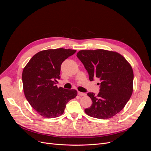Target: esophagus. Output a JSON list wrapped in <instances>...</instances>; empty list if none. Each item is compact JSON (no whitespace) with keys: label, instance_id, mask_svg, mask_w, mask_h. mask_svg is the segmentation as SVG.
I'll list each match as a JSON object with an SVG mask.
<instances>
[{"label":"esophagus","instance_id":"34e87169","mask_svg":"<svg viewBox=\"0 0 151 151\" xmlns=\"http://www.w3.org/2000/svg\"><path fill=\"white\" fill-rule=\"evenodd\" d=\"M78 95L80 96H86V93H81V92H78Z\"/></svg>","mask_w":151,"mask_h":151}]
</instances>
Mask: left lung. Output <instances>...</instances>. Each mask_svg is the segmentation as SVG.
<instances>
[{
    "mask_svg": "<svg viewBox=\"0 0 151 151\" xmlns=\"http://www.w3.org/2000/svg\"><path fill=\"white\" fill-rule=\"evenodd\" d=\"M77 57L91 81L96 77L101 81L97 96L88 93L93 104L84 109L85 113L99 119L115 116L125 107L133 92L134 72L130 64L120 53L102 49L81 50Z\"/></svg>",
    "mask_w": 151,
    "mask_h": 151,
    "instance_id": "left-lung-1",
    "label": "left lung"
}]
</instances>
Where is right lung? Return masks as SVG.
I'll return each mask as SVG.
<instances>
[{
  "label": "right lung",
  "mask_w": 151,
  "mask_h": 151,
  "mask_svg": "<svg viewBox=\"0 0 151 151\" xmlns=\"http://www.w3.org/2000/svg\"><path fill=\"white\" fill-rule=\"evenodd\" d=\"M76 50L65 48L41 51L32 57L22 74L25 97L41 116L56 118L64 112L66 104L75 98V89H65L55 85L60 79L62 62Z\"/></svg>",
  "instance_id": "obj_1"
}]
</instances>
